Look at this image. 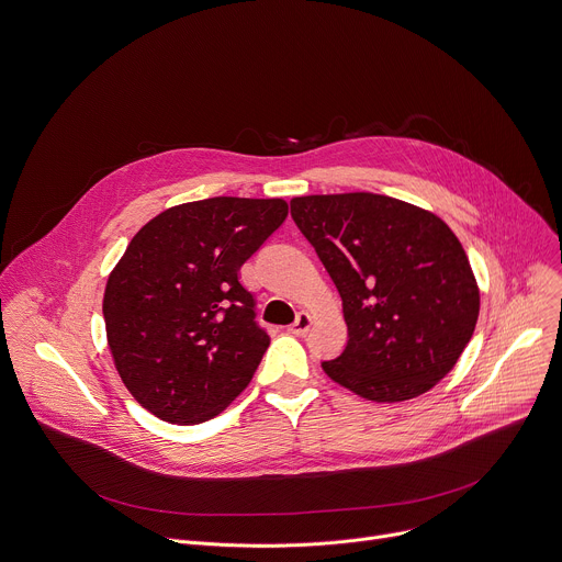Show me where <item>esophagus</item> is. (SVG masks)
Here are the masks:
<instances>
[{
	"label": "esophagus",
	"instance_id": "1",
	"mask_svg": "<svg viewBox=\"0 0 562 562\" xmlns=\"http://www.w3.org/2000/svg\"><path fill=\"white\" fill-rule=\"evenodd\" d=\"M310 326H313V317H310L307 313H299V315H296V322L290 326V333L296 335V337H301V335H305V333L310 330Z\"/></svg>",
	"mask_w": 562,
	"mask_h": 562
}]
</instances>
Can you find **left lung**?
Wrapping results in <instances>:
<instances>
[{
    "label": "left lung",
    "instance_id": "left-lung-1",
    "mask_svg": "<svg viewBox=\"0 0 562 562\" xmlns=\"http://www.w3.org/2000/svg\"><path fill=\"white\" fill-rule=\"evenodd\" d=\"M290 212L335 281L348 326L326 375L372 402L430 391L473 337L480 290L467 252L432 212L370 194L299 196Z\"/></svg>",
    "mask_w": 562,
    "mask_h": 562
}]
</instances>
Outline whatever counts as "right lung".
<instances>
[{
	"instance_id": "1",
	"label": "right lung",
	"mask_w": 562,
	"mask_h": 562,
	"mask_svg": "<svg viewBox=\"0 0 562 562\" xmlns=\"http://www.w3.org/2000/svg\"><path fill=\"white\" fill-rule=\"evenodd\" d=\"M283 199L216 196L165 210L104 288V326L127 391L169 424L216 417L252 380L268 333L240 266L281 227Z\"/></svg>"
}]
</instances>
